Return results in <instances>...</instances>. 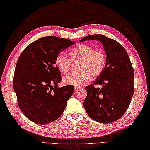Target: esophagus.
<instances>
[{"instance_id": "obj_1", "label": "esophagus", "mask_w": 150, "mask_h": 150, "mask_svg": "<svg viewBox=\"0 0 150 150\" xmlns=\"http://www.w3.org/2000/svg\"><path fill=\"white\" fill-rule=\"evenodd\" d=\"M81 88L80 86H75V89H79Z\"/></svg>"}]
</instances>
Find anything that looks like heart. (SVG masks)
Listing matches in <instances>:
<instances>
[{
	"label": "heart",
	"instance_id": "obj_1",
	"mask_svg": "<svg viewBox=\"0 0 150 150\" xmlns=\"http://www.w3.org/2000/svg\"><path fill=\"white\" fill-rule=\"evenodd\" d=\"M69 56L71 61H80L79 73H72L63 77L65 85L79 86L97 77L105 70L106 66L105 54L101 50H96L91 45L80 44L71 49ZM54 65L63 73H68L71 69V62L62 53H59L54 59Z\"/></svg>",
	"mask_w": 150,
	"mask_h": 150
}]
</instances>
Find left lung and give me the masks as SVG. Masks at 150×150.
Wrapping results in <instances>:
<instances>
[{
  "mask_svg": "<svg viewBox=\"0 0 150 150\" xmlns=\"http://www.w3.org/2000/svg\"><path fill=\"white\" fill-rule=\"evenodd\" d=\"M98 41L106 53V66L93 85L85 87L83 102L88 115L96 122L111 123L125 113L134 95V69L125 49L118 42L103 35H91L79 42ZM94 84H101V89Z\"/></svg>",
  "mask_w": 150,
  "mask_h": 150,
  "instance_id": "8db88e82",
  "label": "left lung"
}]
</instances>
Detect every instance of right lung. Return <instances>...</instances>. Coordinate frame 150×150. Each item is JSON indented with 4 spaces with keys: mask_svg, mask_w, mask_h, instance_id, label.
I'll use <instances>...</instances> for the list:
<instances>
[{
    "mask_svg": "<svg viewBox=\"0 0 150 150\" xmlns=\"http://www.w3.org/2000/svg\"><path fill=\"white\" fill-rule=\"evenodd\" d=\"M75 42L44 37L28 45L16 63L13 89L21 110L28 120L47 124L62 115L74 93L73 85L59 87L61 76L54 65L56 56Z\"/></svg>",
    "mask_w": 150,
    "mask_h": 150,
    "instance_id": "right-lung-1",
    "label": "right lung"
}]
</instances>
